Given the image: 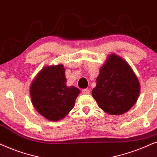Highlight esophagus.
<instances>
[{
    "label": "esophagus",
    "instance_id": "esophagus-1",
    "mask_svg": "<svg viewBox=\"0 0 157 157\" xmlns=\"http://www.w3.org/2000/svg\"><path fill=\"white\" fill-rule=\"evenodd\" d=\"M82 93V94H86V95H88V94L90 93V91L88 89H83Z\"/></svg>",
    "mask_w": 157,
    "mask_h": 157
}]
</instances>
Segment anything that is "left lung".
Segmentation results:
<instances>
[{
	"instance_id": "8db88e82",
	"label": "left lung",
	"mask_w": 157,
	"mask_h": 157,
	"mask_svg": "<svg viewBox=\"0 0 157 157\" xmlns=\"http://www.w3.org/2000/svg\"><path fill=\"white\" fill-rule=\"evenodd\" d=\"M96 80L92 95L107 113H124L137 101L140 93L137 77L128 64L116 54L109 56Z\"/></svg>"
}]
</instances>
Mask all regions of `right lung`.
<instances>
[{"label": "right lung", "mask_w": 157, "mask_h": 157, "mask_svg": "<svg viewBox=\"0 0 157 157\" xmlns=\"http://www.w3.org/2000/svg\"><path fill=\"white\" fill-rule=\"evenodd\" d=\"M63 65L49 66L37 75L30 87L33 107L52 121L63 118L73 108L80 90L67 87Z\"/></svg>", "instance_id": "add662e5"}]
</instances>
